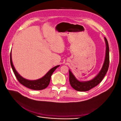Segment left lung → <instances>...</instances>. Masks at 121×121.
<instances>
[{
  "label": "left lung",
  "instance_id": "8db88e82",
  "mask_svg": "<svg viewBox=\"0 0 121 121\" xmlns=\"http://www.w3.org/2000/svg\"><path fill=\"white\" fill-rule=\"evenodd\" d=\"M104 40L106 44L105 56L104 63L100 72L93 79L87 81H80L76 78L74 75L69 70V81L71 86L77 91H87L93 88L99 84L104 79V77L108 71L109 63V46L108 40L104 37Z\"/></svg>",
  "mask_w": 121,
  "mask_h": 121
}]
</instances>
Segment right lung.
Instances as JSON below:
<instances>
[{
	"label": "right lung",
	"mask_w": 121,
	"mask_h": 121,
	"mask_svg": "<svg viewBox=\"0 0 121 121\" xmlns=\"http://www.w3.org/2000/svg\"><path fill=\"white\" fill-rule=\"evenodd\" d=\"M10 61L13 72L19 82L21 84H22L23 85L28 88L29 89L36 90L44 89L48 86L50 81L51 76H52V73L56 70L57 68L60 66V65H58L52 68L46 73L45 76H44L41 78L36 80H29L22 77L16 70L13 64L12 59V53L11 52L10 55Z\"/></svg>",
	"instance_id": "add662e5"
}]
</instances>
